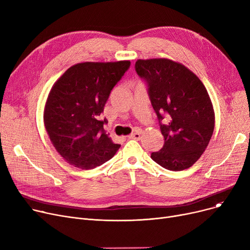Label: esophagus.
<instances>
[{
  "label": "esophagus",
  "instance_id": "34e87169",
  "mask_svg": "<svg viewBox=\"0 0 250 250\" xmlns=\"http://www.w3.org/2000/svg\"><path fill=\"white\" fill-rule=\"evenodd\" d=\"M128 138H129V139H133V140H140V139H141V132H139V130H137V132H135L134 134L128 136Z\"/></svg>",
  "mask_w": 250,
  "mask_h": 250
}]
</instances>
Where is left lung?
Listing matches in <instances>:
<instances>
[{"label":"left lung","instance_id":"8db88e82","mask_svg":"<svg viewBox=\"0 0 250 250\" xmlns=\"http://www.w3.org/2000/svg\"><path fill=\"white\" fill-rule=\"evenodd\" d=\"M135 69L147 85L164 137L163 148L151 158L171 171L189 168L214 132L215 113L206 87L185 65L167 59L138 60ZM165 117L167 123L162 124Z\"/></svg>","mask_w":250,"mask_h":250}]
</instances>
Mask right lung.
Returning <instances> with one entry per match:
<instances>
[{"mask_svg": "<svg viewBox=\"0 0 250 250\" xmlns=\"http://www.w3.org/2000/svg\"><path fill=\"white\" fill-rule=\"evenodd\" d=\"M129 61L81 62L52 86L44 107V125L62 158L82 169L110 160L121 145L105 133L100 121L110 92L129 69Z\"/></svg>", "mask_w": 250, "mask_h": 250, "instance_id": "obj_1", "label": "right lung"}]
</instances>
